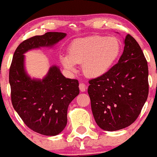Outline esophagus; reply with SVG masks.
<instances>
[{
	"instance_id": "34e87169",
	"label": "esophagus",
	"mask_w": 157,
	"mask_h": 157,
	"mask_svg": "<svg viewBox=\"0 0 157 157\" xmlns=\"http://www.w3.org/2000/svg\"><path fill=\"white\" fill-rule=\"evenodd\" d=\"M79 89H80V90L82 92H85L87 89L86 85H85L84 83H80L79 84Z\"/></svg>"
}]
</instances>
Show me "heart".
Instances as JSON below:
<instances>
[{
	"instance_id": "1",
	"label": "heart",
	"mask_w": 157,
	"mask_h": 157,
	"mask_svg": "<svg viewBox=\"0 0 157 157\" xmlns=\"http://www.w3.org/2000/svg\"><path fill=\"white\" fill-rule=\"evenodd\" d=\"M121 51L120 42L114 37L93 35L78 38L69 44V54H61L63 65L74 71L82 64L87 76L96 78L104 75L113 66Z\"/></svg>"
}]
</instances>
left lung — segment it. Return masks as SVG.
I'll return each instance as SVG.
<instances>
[{"mask_svg": "<svg viewBox=\"0 0 157 157\" xmlns=\"http://www.w3.org/2000/svg\"><path fill=\"white\" fill-rule=\"evenodd\" d=\"M119 61L107 72L89 80L95 122L105 131L120 130L138 117L149 93L148 66L141 48L129 34Z\"/></svg>", "mask_w": 157, "mask_h": 157, "instance_id": "obj_1", "label": "left lung"}]
</instances>
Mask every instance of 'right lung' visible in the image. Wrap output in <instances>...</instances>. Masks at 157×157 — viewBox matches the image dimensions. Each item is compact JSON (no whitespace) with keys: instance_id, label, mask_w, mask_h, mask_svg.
Returning <instances> with one entry per match:
<instances>
[{"instance_id":"obj_1","label":"right lung","mask_w":157,"mask_h":157,"mask_svg":"<svg viewBox=\"0 0 157 157\" xmlns=\"http://www.w3.org/2000/svg\"><path fill=\"white\" fill-rule=\"evenodd\" d=\"M67 35L47 32L22 41L14 52L9 72L11 101L14 109L30 129L41 135L54 136L67 123L69 103L79 94L78 81L67 78L53 66L42 80L32 79L24 67V54L41 47H52Z\"/></svg>"}]
</instances>
